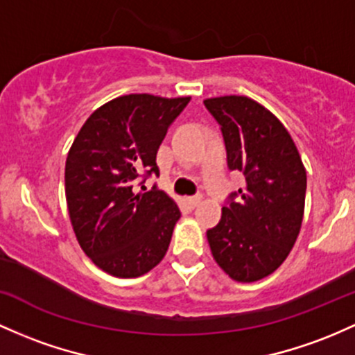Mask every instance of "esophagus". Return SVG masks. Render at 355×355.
Instances as JSON below:
<instances>
[{"label": "esophagus", "mask_w": 355, "mask_h": 355, "mask_svg": "<svg viewBox=\"0 0 355 355\" xmlns=\"http://www.w3.org/2000/svg\"><path fill=\"white\" fill-rule=\"evenodd\" d=\"M200 200H202V197H200V196H193V197H187V198H185L187 205H189L190 209L197 207V205H198V202H200Z\"/></svg>", "instance_id": "34e87169"}]
</instances>
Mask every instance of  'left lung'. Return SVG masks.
<instances>
[{
  "label": "left lung",
  "instance_id": "left-lung-1",
  "mask_svg": "<svg viewBox=\"0 0 355 355\" xmlns=\"http://www.w3.org/2000/svg\"><path fill=\"white\" fill-rule=\"evenodd\" d=\"M227 168L246 185L225 198L219 224L207 231L214 259L241 283L258 282L286 259L303 220L306 171L293 139L275 114L244 96L212 97Z\"/></svg>",
  "mask_w": 355,
  "mask_h": 355
}]
</instances>
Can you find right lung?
<instances>
[{"instance_id":"right-lung-1","label":"right lung","mask_w":355,"mask_h":355,"mask_svg":"<svg viewBox=\"0 0 355 355\" xmlns=\"http://www.w3.org/2000/svg\"><path fill=\"white\" fill-rule=\"evenodd\" d=\"M190 97L130 94L89 116L65 162V197L73 232L96 266L118 278H138L170 246L177 204L153 185L158 148ZM145 189V187H141Z\"/></svg>"}]
</instances>
